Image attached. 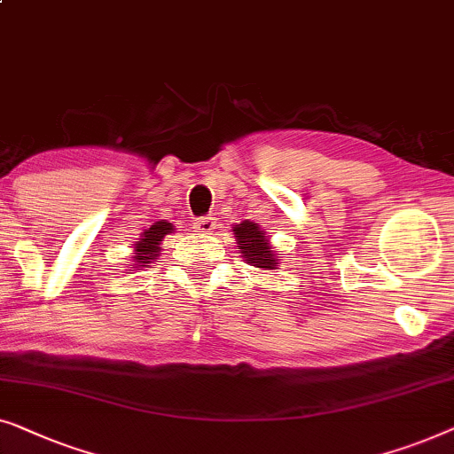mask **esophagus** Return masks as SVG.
<instances>
[{"label":"esophagus","mask_w":454,"mask_h":454,"mask_svg":"<svg viewBox=\"0 0 454 454\" xmlns=\"http://www.w3.org/2000/svg\"><path fill=\"white\" fill-rule=\"evenodd\" d=\"M195 228L203 234H212L215 230V222H214V218H200V220H195Z\"/></svg>","instance_id":"esophagus-1"}]
</instances>
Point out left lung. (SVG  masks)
Listing matches in <instances>:
<instances>
[{"instance_id": "8db88e82", "label": "left lung", "mask_w": 454, "mask_h": 454, "mask_svg": "<svg viewBox=\"0 0 454 454\" xmlns=\"http://www.w3.org/2000/svg\"><path fill=\"white\" fill-rule=\"evenodd\" d=\"M232 232L247 263L259 267V270H278V254L259 224L245 220L242 224L234 226Z\"/></svg>"}]
</instances>
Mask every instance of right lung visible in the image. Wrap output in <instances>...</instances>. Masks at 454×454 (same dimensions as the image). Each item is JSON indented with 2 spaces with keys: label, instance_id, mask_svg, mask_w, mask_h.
Masks as SVG:
<instances>
[{
  "label": "right lung",
  "instance_id": "right-lung-1",
  "mask_svg": "<svg viewBox=\"0 0 454 454\" xmlns=\"http://www.w3.org/2000/svg\"><path fill=\"white\" fill-rule=\"evenodd\" d=\"M170 232H175V228H172L170 222L166 220L154 222L145 232H142V239L136 242V247H133L136 248V253H133V265L145 267L152 263V259H156L158 253H160L162 239Z\"/></svg>",
  "mask_w": 454,
  "mask_h": 454
}]
</instances>
